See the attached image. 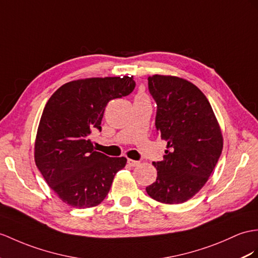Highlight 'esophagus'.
<instances>
[{
  "label": "esophagus",
  "instance_id": "obj_1",
  "mask_svg": "<svg viewBox=\"0 0 258 258\" xmlns=\"http://www.w3.org/2000/svg\"><path fill=\"white\" fill-rule=\"evenodd\" d=\"M128 164H129L130 166H137L138 164H139V162H138V161H135V160H130V159H128Z\"/></svg>",
  "mask_w": 258,
  "mask_h": 258
}]
</instances>
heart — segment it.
Wrapping results in <instances>:
<instances>
[{
	"label": "heart",
	"mask_w": 258,
	"mask_h": 258,
	"mask_svg": "<svg viewBox=\"0 0 258 258\" xmlns=\"http://www.w3.org/2000/svg\"><path fill=\"white\" fill-rule=\"evenodd\" d=\"M142 98H147V96L144 95L143 93H139V94H138V95L136 96V99H142Z\"/></svg>",
	"instance_id": "heart-1"
}]
</instances>
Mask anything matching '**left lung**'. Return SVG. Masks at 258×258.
Wrapping results in <instances>:
<instances>
[{
    "label": "left lung",
    "mask_w": 258,
    "mask_h": 258,
    "mask_svg": "<svg viewBox=\"0 0 258 258\" xmlns=\"http://www.w3.org/2000/svg\"><path fill=\"white\" fill-rule=\"evenodd\" d=\"M156 102L155 128L167 142L158 177L146 188L162 204H183L208 180L221 155L223 138L209 100L196 85L171 75L148 78Z\"/></svg>",
    "instance_id": "left-lung-1"
}]
</instances>
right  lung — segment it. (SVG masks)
<instances>
[{
	"instance_id": "add662e5",
	"label": "right lung",
	"mask_w": 258,
	"mask_h": 258,
	"mask_svg": "<svg viewBox=\"0 0 258 258\" xmlns=\"http://www.w3.org/2000/svg\"><path fill=\"white\" fill-rule=\"evenodd\" d=\"M133 77L71 81L56 90L43 108L35 141V162L49 187L74 208H92L107 196L127 159L94 150L93 130L102 127L111 99L134 91Z\"/></svg>"
}]
</instances>
